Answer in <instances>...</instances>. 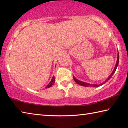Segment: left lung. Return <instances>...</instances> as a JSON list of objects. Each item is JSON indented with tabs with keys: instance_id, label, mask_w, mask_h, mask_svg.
<instances>
[{
	"instance_id": "8db88e82",
	"label": "left lung",
	"mask_w": 128,
	"mask_h": 128,
	"mask_svg": "<svg viewBox=\"0 0 128 128\" xmlns=\"http://www.w3.org/2000/svg\"><path fill=\"white\" fill-rule=\"evenodd\" d=\"M118 62H119V54H118V60H117V62H116V66H115V67H114V69L113 72H112V73H111V74L110 75L109 77H108V78L106 80V81H105L104 82V83H103V84H99V85H92V84L86 83V82H82V81H80V80H78L76 78H75L74 76H73V79H74V81H75L76 82V83H77L78 84H79L80 85H81V86H86V87H88V86H92V87H98V86H100V85H103L104 84H105L106 82H107V81H108V80H109L110 78H111V77H112V76H113V74H114V73L115 72L117 67H118Z\"/></svg>"
}]
</instances>
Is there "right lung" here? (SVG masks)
I'll list each match as a JSON object with an SVG mask.
<instances>
[{"label": "right lung", "mask_w": 128, "mask_h": 128, "mask_svg": "<svg viewBox=\"0 0 128 128\" xmlns=\"http://www.w3.org/2000/svg\"><path fill=\"white\" fill-rule=\"evenodd\" d=\"M54 83H55V77H54V76H53L50 82L48 85L46 86V88H49L51 87V86H52V85H54Z\"/></svg>", "instance_id": "obj_1"}]
</instances>
